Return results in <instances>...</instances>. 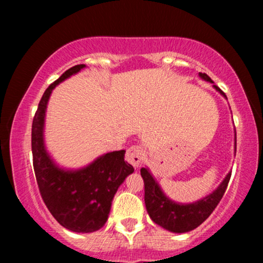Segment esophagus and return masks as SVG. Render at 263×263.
Returning <instances> with one entry per match:
<instances>
[{
    "label": "esophagus",
    "instance_id": "obj_1",
    "mask_svg": "<svg viewBox=\"0 0 263 263\" xmlns=\"http://www.w3.org/2000/svg\"><path fill=\"white\" fill-rule=\"evenodd\" d=\"M143 158V149L138 146H132L129 147L126 152V161H127L129 164H132L134 167H138L140 163Z\"/></svg>",
    "mask_w": 263,
    "mask_h": 263
}]
</instances>
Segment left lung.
I'll return each mask as SVG.
<instances>
[{
  "instance_id": "obj_1",
  "label": "left lung",
  "mask_w": 263,
  "mask_h": 263,
  "mask_svg": "<svg viewBox=\"0 0 263 263\" xmlns=\"http://www.w3.org/2000/svg\"><path fill=\"white\" fill-rule=\"evenodd\" d=\"M199 75L204 80L213 83L205 73H200ZM214 87L226 98L225 92L220 87L216 85H214ZM141 176L144 182V204H146V209L149 218L157 225L162 226V228L172 232H188L198 228L215 210L221 198L224 197L231 173L226 176L222 183L219 185V188L214 193H211L210 195L197 201V203L185 205L174 203L165 197L147 168H142Z\"/></svg>"
}]
</instances>
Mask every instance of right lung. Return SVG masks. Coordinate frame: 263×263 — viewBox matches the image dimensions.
I'll use <instances>...</instances> for the list:
<instances>
[{"mask_svg": "<svg viewBox=\"0 0 263 263\" xmlns=\"http://www.w3.org/2000/svg\"><path fill=\"white\" fill-rule=\"evenodd\" d=\"M83 68L79 64L68 69L44 91L33 117L32 155L39 193L54 219L68 230L93 232L105 225L117 189L135 170L125 162V151L106 153L74 172L59 170L45 151L44 116L52 90Z\"/></svg>", "mask_w": 263, "mask_h": 263, "instance_id": "obj_1", "label": "right lung"}]
</instances>
